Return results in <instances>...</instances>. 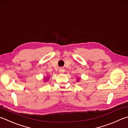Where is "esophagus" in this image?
<instances>
[{"mask_svg": "<svg viewBox=\"0 0 128 128\" xmlns=\"http://www.w3.org/2000/svg\"><path fill=\"white\" fill-rule=\"evenodd\" d=\"M58 71H59V72H60V74H63L64 72V70L63 68H62V67H61V68H60L58 69Z\"/></svg>", "mask_w": 128, "mask_h": 128, "instance_id": "esophagus-1", "label": "esophagus"}]
</instances>
